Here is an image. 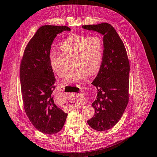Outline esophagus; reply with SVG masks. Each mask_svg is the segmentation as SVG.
<instances>
[{"instance_id":"34e87169","label":"esophagus","mask_w":157,"mask_h":157,"mask_svg":"<svg viewBox=\"0 0 157 157\" xmlns=\"http://www.w3.org/2000/svg\"><path fill=\"white\" fill-rule=\"evenodd\" d=\"M77 100H78V99H79V100L81 99V98H80V97H78L77 96ZM82 100V99H81ZM71 106V107L72 108H74V109H75V108H77V107H80V103H79V101H78V102H76V101H75V102L74 103V104L73 103V104H71L70 105Z\"/></svg>"}]
</instances>
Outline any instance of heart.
Wrapping results in <instances>:
<instances>
[{
    "instance_id": "b5f03b06",
    "label": "heart",
    "mask_w": 157,
    "mask_h": 157,
    "mask_svg": "<svg viewBox=\"0 0 157 157\" xmlns=\"http://www.w3.org/2000/svg\"><path fill=\"white\" fill-rule=\"evenodd\" d=\"M60 52L50 54V64L59 77H65L72 60L74 67L64 79L67 85L83 81L89 74L94 75L101 66L103 46L101 38L98 36L88 37L82 34H74L67 37L59 46Z\"/></svg>"
}]
</instances>
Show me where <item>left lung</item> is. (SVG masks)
<instances>
[{
  "label": "left lung",
  "mask_w": 157,
  "mask_h": 157,
  "mask_svg": "<svg viewBox=\"0 0 157 157\" xmlns=\"http://www.w3.org/2000/svg\"><path fill=\"white\" fill-rule=\"evenodd\" d=\"M82 28L103 36L101 65L91 83L97 88L98 93L92 103L95 114L87 123L96 131H107L119 121L128 104L129 62L123 41L109 24L85 25Z\"/></svg>",
  "instance_id": "8db88e82"
}]
</instances>
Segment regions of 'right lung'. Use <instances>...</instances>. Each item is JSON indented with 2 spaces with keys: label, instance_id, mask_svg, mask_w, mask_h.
<instances>
[{
  "label": "right lung",
  "instance_id": "right-lung-1",
  "mask_svg": "<svg viewBox=\"0 0 157 157\" xmlns=\"http://www.w3.org/2000/svg\"><path fill=\"white\" fill-rule=\"evenodd\" d=\"M70 30L66 26L39 28L26 46L21 61L20 79L26 114L34 127L46 135L61 131L67 115L54 101L56 79L49 58L57 34Z\"/></svg>",
  "mask_w": 157,
  "mask_h": 157
}]
</instances>
